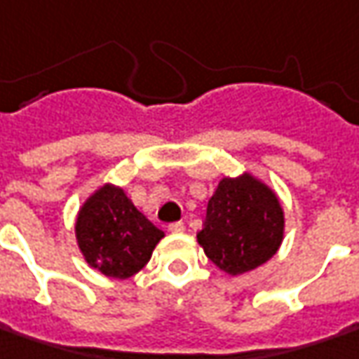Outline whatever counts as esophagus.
Listing matches in <instances>:
<instances>
[{
    "instance_id": "esophagus-1",
    "label": "esophagus",
    "mask_w": 359,
    "mask_h": 359,
    "mask_svg": "<svg viewBox=\"0 0 359 359\" xmlns=\"http://www.w3.org/2000/svg\"><path fill=\"white\" fill-rule=\"evenodd\" d=\"M168 232H175V234L184 232V222H170L168 224Z\"/></svg>"
}]
</instances>
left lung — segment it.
<instances>
[{
  "label": "left lung",
  "instance_id": "obj_1",
  "mask_svg": "<svg viewBox=\"0 0 359 359\" xmlns=\"http://www.w3.org/2000/svg\"><path fill=\"white\" fill-rule=\"evenodd\" d=\"M284 212L276 194L250 175L222 179L196 234L210 262L232 276L270 260L282 242Z\"/></svg>",
  "mask_w": 359,
  "mask_h": 359
}]
</instances>
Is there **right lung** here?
Here are the masks:
<instances>
[{
  "label": "right lung",
  "mask_w": 359,
  "mask_h": 359,
  "mask_svg": "<svg viewBox=\"0 0 359 359\" xmlns=\"http://www.w3.org/2000/svg\"><path fill=\"white\" fill-rule=\"evenodd\" d=\"M77 242L85 260L111 278H129L151 260L165 236L135 208L123 189L107 184L81 208Z\"/></svg>",
  "instance_id": "right-lung-1"
}]
</instances>
